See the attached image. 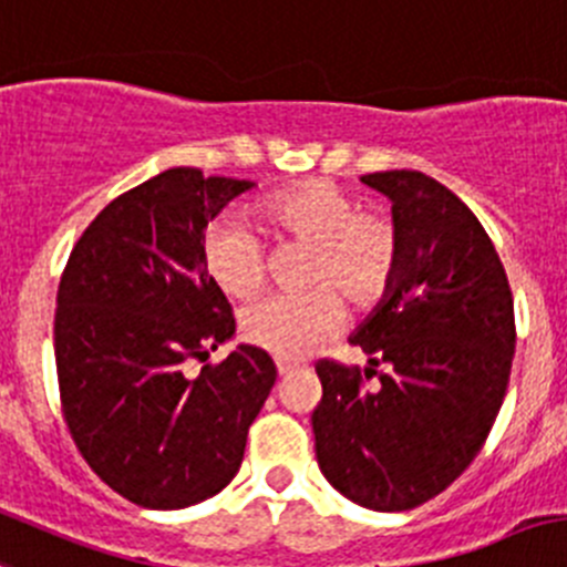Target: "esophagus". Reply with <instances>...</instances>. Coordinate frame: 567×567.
Returning a JSON list of instances; mask_svg holds the SVG:
<instances>
[{
    "label": "esophagus",
    "mask_w": 567,
    "mask_h": 567,
    "mask_svg": "<svg viewBox=\"0 0 567 567\" xmlns=\"http://www.w3.org/2000/svg\"><path fill=\"white\" fill-rule=\"evenodd\" d=\"M277 371H279V377H285V373L293 371V365H290V362H285V360H277Z\"/></svg>",
    "instance_id": "34e87169"
}]
</instances>
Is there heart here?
I'll return each instance as SVG.
<instances>
[{
	"label": "heart",
	"mask_w": 567,
	"mask_h": 567,
	"mask_svg": "<svg viewBox=\"0 0 567 567\" xmlns=\"http://www.w3.org/2000/svg\"><path fill=\"white\" fill-rule=\"evenodd\" d=\"M255 218L274 240L310 246L301 268L310 290L271 296L240 318V334L282 360L305 357L338 329L343 307L334 292L349 305L368 307L388 293L399 271V224L382 210L357 207L354 196L329 179L277 190ZM205 268L229 299L246 301L266 285V244L249 224L229 218L207 233Z\"/></svg>",
	"instance_id": "obj_1"
}]
</instances>
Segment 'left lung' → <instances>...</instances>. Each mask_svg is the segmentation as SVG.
Returning <instances> with one entry per match:
<instances>
[{
  "label": "left lung",
  "mask_w": 567,
  "mask_h": 567,
  "mask_svg": "<svg viewBox=\"0 0 567 567\" xmlns=\"http://www.w3.org/2000/svg\"><path fill=\"white\" fill-rule=\"evenodd\" d=\"M362 183L393 199L401 260L351 338L371 368L316 362L312 435L334 491L401 513L446 491L485 446L513 371L515 307L491 235L446 185L404 168ZM371 375L380 382L365 389Z\"/></svg>",
  "instance_id": "obj_1"
}]
</instances>
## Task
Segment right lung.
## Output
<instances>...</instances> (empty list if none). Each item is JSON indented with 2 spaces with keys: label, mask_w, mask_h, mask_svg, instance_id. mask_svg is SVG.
<instances>
[{
  "label": "right lung",
  "mask_w": 567,
  "mask_h": 567,
  "mask_svg": "<svg viewBox=\"0 0 567 567\" xmlns=\"http://www.w3.org/2000/svg\"><path fill=\"white\" fill-rule=\"evenodd\" d=\"M249 179L179 166L110 202L71 249L54 310L60 410L93 474L137 507L216 496L244 463L246 435L277 365L233 338L227 296L205 268V227Z\"/></svg>",
  "instance_id": "1"
}]
</instances>
